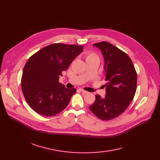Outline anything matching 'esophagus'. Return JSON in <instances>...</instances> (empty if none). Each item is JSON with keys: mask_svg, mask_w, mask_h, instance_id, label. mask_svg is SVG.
<instances>
[{"mask_svg": "<svg viewBox=\"0 0 160 160\" xmlns=\"http://www.w3.org/2000/svg\"><path fill=\"white\" fill-rule=\"evenodd\" d=\"M80 91L82 92V93H88V91H85V90H83V89H80Z\"/></svg>", "mask_w": 160, "mask_h": 160, "instance_id": "1", "label": "esophagus"}]
</instances>
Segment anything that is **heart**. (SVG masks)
Listing matches in <instances>:
<instances>
[{
  "mask_svg": "<svg viewBox=\"0 0 160 160\" xmlns=\"http://www.w3.org/2000/svg\"><path fill=\"white\" fill-rule=\"evenodd\" d=\"M85 57L86 59V61L89 60H91V59H95V58L98 59V56L96 53L91 52V51H88V52H86Z\"/></svg>",
  "mask_w": 160,
  "mask_h": 160,
  "instance_id": "b5f03b06",
  "label": "heart"
}]
</instances>
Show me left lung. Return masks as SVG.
Wrapping results in <instances>:
<instances>
[{
  "label": "left lung",
  "mask_w": 160,
  "mask_h": 160,
  "mask_svg": "<svg viewBox=\"0 0 160 160\" xmlns=\"http://www.w3.org/2000/svg\"><path fill=\"white\" fill-rule=\"evenodd\" d=\"M102 53L104 60L106 95H96L90 110L103 121L119 116L128 107L135 95L137 72L130 57L106 41L93 45Z\"/></svg>",
  "instance_id": "obj_1"
}]
</instances>
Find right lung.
Here are the masks:
<instances>
[{"instance_id": "add662e5", "label": "right lung", "mask_w": 160, "mask_h": 160, "mask_svg": "<svg viewBox=\"0 0 160 160\" xmlns=\"http://www.w3.org/2000/svg\"><path fill=\"white\" fill-rule=\"evenodd\" d=\"M83 46L54 43L33 54L24 67L21 88L32 110L45 117L62 112L77 91L59 83L62 71L83 51Z\"/></svg>"}]
</instances>
